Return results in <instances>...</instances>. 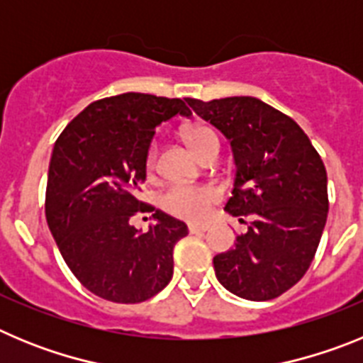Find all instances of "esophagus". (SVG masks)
I'll list each match as a JSON object with an SVG mask.
<instances>
[{"instance_id": "34e87169", "label": "esophagus", "mask_w": 363, "mask_h": 363, "mask_svg": "<svg viewBox=\"0 0 363 363\" xmlns=\"http://www.w3.org/2000/svg\"><path fill=\"white\" fill-rule=\"evenodd\" d=\"M207 229H209L207 225H194V223H192V225H189V233L191 234H201V233H205Z\"/></svg>"}]
</instances>
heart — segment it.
I'll return each instance as SVG.
<instances>
[{
  "label": "heart",
  "mask_w": 363,
  "mask_h": 363,
  "mask_svg": "<svg viewBox=\"0 0 363 363\" xmlns=\"http://www.w3.org/2000/svg\"><path fill=\"white\" fill-rule=\"evenodd\" d=\"M185 140L191 145V149L201 156L205 150L209 149L211 145H216L218 136L209 129V127H203V125H194V127H189L184 133ZM220 145V143H218ZM154 165H156V145H150V149L147 150L145 156V169L147 172L154 171ZM218 201V192L213 187H205V185H185L178 184L172 185V187L167 189L163 192L160 205L167 214L171 216L179 218V220L187 221H200L207 220L213 211V205Z\"/></svg>",
  "instance_id": "b5f03b06"
}]
</instances>
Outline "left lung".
<instances>
[{"instance_id": "obj_1", "label": "left lung", "mask_w": 363, "mask_h": 363, "mask_svg": "<svg viewBox=\"0 0 363 363\" xmlns=\"http://www.w3.org/2000/svg\"><path fill=\"white\" fill-rule=\"evenodd\" d=\"M230 142L236 176L225 211L251 216L233 249L213 259L216 278L245 300L280 296L301 280L327 221V172L293 118L252 96L187 98Z\"/></svg>"}]
</instances>
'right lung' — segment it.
Segmentation results:
<instances>
[{"mask_svg":"<svg viewBox=\"0 0 363 363\" xmlns=\"http://www.w3.org/2000/svg\"><path fill=\"white\" fill-rule=\"evenodd\" d=\"M191 116L179 98L125 92L98 99L54 143L45 196L47 223L83 287L116 303H140L172 278V251L187 225L162 211L145 233L130 225L154 210L136 198L156 127Z\"/></svg>","mask_w":363,"mask_h":363,"instance_id":"right-lung-1","label":"right lung"}]
</instances>
